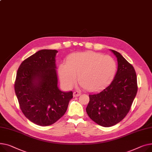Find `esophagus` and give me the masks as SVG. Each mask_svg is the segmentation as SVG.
Instances as JSON below:
<instances>
[{
  "label": "esophagus",
  "instance_id": "esophagus-1",
  "mask_svg": "<svg viewBox=\"0 0 152 152\" xmlns=\"http://www.w3.org/2000/svg\"><path fill=\"white\" fill-rule=\"evenodd\" d=\"M80 94H81V93L79 92V91H75V92H73V96L77 97V96H79V95H80Z\"/></svg>",
  "mask_w": 152,
  "mask_h": 152
}]
</instances>
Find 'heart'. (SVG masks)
<instances>
[{
	"instance_id": "1",
	"label": "heart",
	"mask_w": 152,
	"mask_h": 152,
	"mask_svg": "<svg viewBox=\"0 0 152 152\" xmlns=\"http://www.w3.org/2000/svg\"><path fill=\"white\" fill-rule=\"evenodd\" d=\"M117 72V63L113 57L94 51L70 55L67 64L58 66V74L63 84L71 88L79 76V82L89 92H97L109 85Z\"/></svg>"
}]
</instances>
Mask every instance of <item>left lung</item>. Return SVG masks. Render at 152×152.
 <instances>
[{"mask_svg": "<svg viewBox=\"0 0 152 152\" xmlns=\"http://www.w3.org/2000/svg\"><path fill=\"white\" fill-rule=\"evenodd\" d=\"M111 50L117 58L116 75L110 84L102 92L89 95L86 108L89 117L104 127L114 126L125 117L137 92L134 67L119 53Z\"/></svg>", "mask_w": 152, "mask_h": 152, "instance_id": "left-lung-1", "label": "left lung"}]
</instances>
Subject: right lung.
<instances>
[{
	"instance_id": "obj_1",
	"label": "right lung",
	"mask_w": 152,
	"mask_h": 152,
	"mask_svg": "<svg viewBox=\"0 0 152 152\" xmlns=\"http://www.w3.org/2000/svg\"><path fill=\"white\" fill-rule=\"evenodd\" d=\"M56 50L43 49L20 65L15 91L21 110L30 121L39 126L53 125L66 111L73 92L57 87Z\"/></svg>"
}]
</instances>
